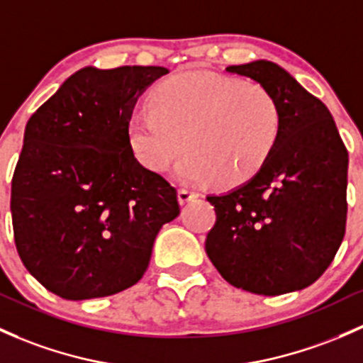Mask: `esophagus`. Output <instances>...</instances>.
<instances>
[{"instance_id": "esophagus-1", "label": "esophagus", "mask_w": 363, "mask_h": 363, "mask_svg": "<svg viewBox=\"0 0 363 363\" xmlns=\"http://www.w3.org/2000/svg\"><path fill=\"white\" fill-rule=\"evenodd\" d=\"M199 194L196 190H189V189H180L178 190V201H180V204H186V202L194 201V199H197Z\"/></svg>"}]
</instances>
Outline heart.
<instances>
[{
  "label": "heart",
  "instance_id": "obj_1",
  "mask_svg": "<svg viewBox=\"0 0 363 363\" xmlns=\"http://www.w3.org/2000/svg\"><path fill=\"white\" fill-rule=\"evenodd\" d=\"M284 131L274 93L213 72L167 77L138 105L128 126L136 161L154 173L174 166L182 182L240 185L270 161ZM184 140H182L181 138Z\"/></svg>",
  "mask_w": 363,
  "mask_h": 363
}]
</instances>
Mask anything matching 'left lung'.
Wrapping results in <instances>:
<instances>
[{
  "instance_id": "8db88e82",
  "label": "left lung",
  "mask_w": 363,
  "mask_h": 363,
  "mask_svg": "<svg viewBox=\"0 0 363 363\" xmlns=\"http://www.w3.org/2000/svg\"><path fill=\"white\" fill-rule=\"evenodd\" d=\"M227 71L274 93L284 131L255 178L208 197L216 223L206 252L239 289L263 296L305 289L333 263L345 237L348 150L329 108L280 65L256 60Z\"/></svg>"
}]
</instances>
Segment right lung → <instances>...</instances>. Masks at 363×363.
Instances as JSON below:
<instances>
[{
	"mask_svg": "<svg viewBox=\"0 0 363 363\" xmlns=\"http://www.w3.org/2000/svg\"><path fill=\"white\" fill-rule=\"evenodd\" d=\"M155 65L84 67L30 116L11 180V223L24 267L71 301L135 286L159 230L180 214L177 189L131 152L138 96Z\"/></svg>",
	"mask_w": 363,
	"mask_h": 363,
	"instance_id": "right-lung-1",
	"label": "right lung"
}]
</instances>
